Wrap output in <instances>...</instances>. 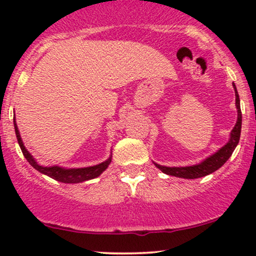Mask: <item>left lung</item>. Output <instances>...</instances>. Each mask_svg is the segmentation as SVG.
<instances>
[{"instance_id":"1","label":"left lung","mask_w":256,"mask_h":256,"mask_svg":"<svg viewBox=\"0 0 256 256\" xmlns=\"http://www.w3.org/2000/svg\"><path fill=\"white\" fill-rule=\"evenodd\" d=\"M233 87H234V90H236V104L238 110V120H236V126H234L232 132H230V141L227 142V144L224 146L219 152H216L214 154V155L208 157V158H206L204 162H202L200 164H197V166H184V168H169V166H160V164L155 163V166L158 168L160 170H162L164 174H170V176L188 178V180H194V178H200L214 172L216 170H218L219 168H222L224 164L226 163V160L230 158V155H232L234 152V149H236V146H238V143H239L240 134H241V122H242L239 94H238L236 87L234 85V82H233Z\"/></svg>"}]
</instances>
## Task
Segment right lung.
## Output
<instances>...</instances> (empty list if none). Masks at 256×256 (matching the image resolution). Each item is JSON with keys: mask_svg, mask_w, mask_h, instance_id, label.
Returning a JSON list of instances; mask_svg holds the SVG:
<instances>
[{"mask_svg": "<svg viewBox=\"0 0 256 256\" xmlns=\"http://www.w3.org/2000/svg\"><path fill=\"white\" fill-rule=\"evenodd\" d=\"M14 126H15V132H16V138L17 141H18V144L20 146V150H22L24 157H26L28 162H29L31 166H32L34 169L40 171V172L46 174V176L54 178V180L58 182H62V183H82V182L93 180L98 176H100L101 174L104 172V170L107 169V166H110V158H108L104 162L98 164V166H88V168H80V169H62V168L59 166H38L36 160H34V157L30 155L29 152L24 146L22 138H20L18 128H17L16 121L14 118Z\"/></svg>", "mask_w": 256, "mask_h": 256, "instance_id": "right-lung-1", "label": "right lung"}]
</instances>
